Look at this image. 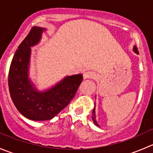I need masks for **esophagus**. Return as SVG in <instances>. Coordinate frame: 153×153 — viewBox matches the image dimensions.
<instances>
[{"instance_id": "esophagus-1", "label": "esophagus", "mask_w": 153, "mask_h": 153, "mask_svg": "<svg viewBox=\"0 0 153 153\" xmlns=\"http://www.w3.org/2000/svg\"><path fill=\"white\" fill-rule=\"evenodd\" d=\"M95 77V74L93 72H91V71H87V72H84V74H83V78L84 79H86V78H93Z\"/></svg>"}]
</instances>
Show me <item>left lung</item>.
I'll return each mask as SVG.
<instances>
[{"label": "left lung", "instance_id": "8db88e82", "mask_svg": "<svg viewBox=\"0 0 153 153\" xmlns=\"http://www.w3.org/2000/svg\"><path fill=\"white\" fill-rule=\"evenodd\" d=\"M134 51H135V52H136V53H138V49H137L136 47H134ZM95 108H94L93 112H92V120H93V121H94V124L96 125V126H99V125H98V123H97L96 120H95Z\"/></svg>", "mask_w": 153, "mask_h": 153}]
</instances>
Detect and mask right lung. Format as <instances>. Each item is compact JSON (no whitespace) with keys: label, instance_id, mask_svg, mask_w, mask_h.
I'll return each instance as SVG.
<instances>
[{"label":"right lung","instance_id":"add662e5","mask_svg":"<svg viewBox=\"0 0 153 153\" xmlns=\"http://www.w3.org/2000/svg\"><path fill=\"white\" fill-rule=\"evenodd\" d=\"M46 29L32 27L27 36L18 46L11 62L8 84L11 98L17 109L28 119H52L69 104L75 97L83 75L66 77L52 89L40 92L28 77L31 47L39 42Z\"/></svg>","mask_w":153,"mask_h":153}]
</instances>
